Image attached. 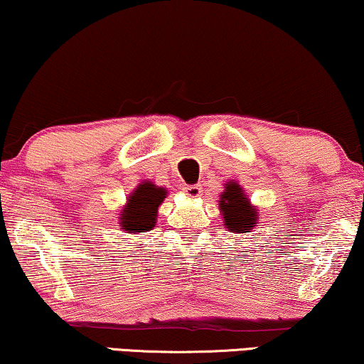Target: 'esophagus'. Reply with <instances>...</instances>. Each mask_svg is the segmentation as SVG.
<instances>
[{
    "label": "esophagus",
    "instance_id": "obj_1",
    "mask_svg": "<svg viewBox=\"0 0 364 364\" xmlns=\"http://www.w3.org/2000/svg\"><path fill=\"white\" fill-rule=\"evenodd\" d=\"M183 192H186V196L193 198V197L200 196L202 187L200 186H186V187H183Z\"/></svg>",
    "mask_w": 364,
    "mask_h": 364
}]
</instances>
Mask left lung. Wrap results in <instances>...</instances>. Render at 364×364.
I'll return each instance as SVG.
<instances>
[{"instance_id": "obj_1", "label": "left lung", "mask_w": 364, "mask_h": 364, "mask_svg": "<svg viewBox=\"0 0 364 364\" xmlns=\"http://www.w3.org/2000/svg\"><path fill=\"white\" fill-rule=\"evenodd\" d=\"M218 208L223 215V225L228 228V232L247 233L257 227V207L252 205L243 188L237 182L225 183V191L220 193Z\"/></svg>"}]
</instances>
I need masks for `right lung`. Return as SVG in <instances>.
I'll return each mask as SVG.
<instances>
[{
  "label": "right lung",
  "mask_w": 364,
  "mask_h": 364,
  "mask_svg": "<svg viewBox=\"0 0 364 364\" xmlns=\"http://www.w3.org/2000/svg\"><path fill=\"white\" fill-rule=\"evenodd\" d=\"M167 196V191L162 187H157L152 182L139 183L127 198L126 207L119 213V223L126 233L149 232L156 227L159 205L164 202Z\"/></svg>",
  "instance_id": "right-lung-1"
}]
</instances>
